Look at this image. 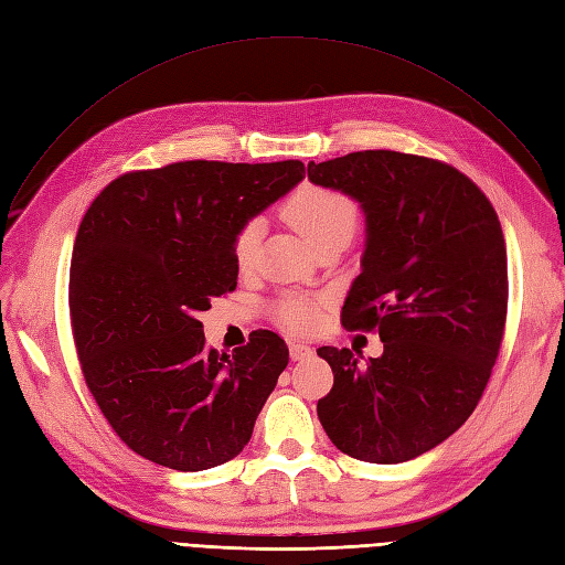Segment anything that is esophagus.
<instances>
[{
	"label": "esophagus",
	"instance_id": "1",
	"mask_svg": "<svg viewBox=\"0 0 565 565\" xmlns=\"http://www.w3.org/2000/svg\"><path fill=\"white\" fill-rule=\"evenodd\" d=\"M310 355H313V348L301 343V341H291L289 343V358L295 362H301V360H308Z\"/></svg>",
	"mask_w": 565,
	"mask_h": 565
}]
</instances>
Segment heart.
Segmentation results:
<instances>
[{
	"label": "heart",
	"mask_w": 565,
	"mask_h": 565,
	"mask_svg": "<svg viewBox=\"0 0 565 565\" xmlns=\"http://www.w3.org/2000/svg\"><path fill=\"white\" fill-rule=\"evenodd\" d=\"M285 220L295 226L301 236L318 247L332 238H350L358 224V207L345 193L327 186L306 184L297 189L282 205ZM262 243V222H245L233 236V259L236 266L247 268L257 259ZM280 320L291 329H306L318 320V303L303 297H285L278 303Z\"/></svg>",
	"instance_id": "1"
}]
</instances>
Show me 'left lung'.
Masks as SVG:
<instances>
[{
    "instance_id": "left-lung-1",
    "label": "left lung",
    "mask_w": 565,
    "mask_h": 565,
    "mask_svg": "<svg viewBox=\"0 0 565 565\" xmlns=\"http://www.w3.org/2000/svg\"><path fill=\"white\" fill-rule=\"evenodd\" d=\"M308 180L364 212L360 276L343 327L379 329L364 364L322 345L334 387L318 418L339 451L395 465L470 418L498 360L508 316V249L481 189L456 168L387 149L308 163Z\"/></svg>"
}]
</instances>
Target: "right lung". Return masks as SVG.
Listing matches in <instances>:
<instances>
[{
  "label": "right lung",
  "mask_w": 565,
  "mask_h": 565,
  "mask_svg": "<svg viewBox=\"0 0 565 565\" xmlns=\"http://www.w3.org/2000/svg\"><path fill=\"white\" fill-rule=\"evenodd\" d=\"M306 174L301 161H182L121 174L82 220L70 313L97 406L135 454L180 472L236 458L289 362L255 334L231 355L199 313L236 289L233 236Z\"/></svg>",
  "instance_id": "add662e5"
}]
</instances>
